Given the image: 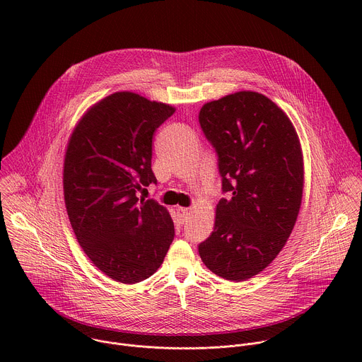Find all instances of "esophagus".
<instances>
[{"instance_id":"esophagus-1","label":"esophagus","mask_w":362,"mask_h":362,"mask_svg":"<svg viewBox=\"0 0 362 362\" xmlns=\"http://www.w3.org/2000/svg\"><path fill=\"white\" fill-rule=\"evenodd\" d=\"M176 216H177V222L180 225H183L187 221V218L190 216V209L189 208H177L176 209Z\"/></svg>"}]
</instances>
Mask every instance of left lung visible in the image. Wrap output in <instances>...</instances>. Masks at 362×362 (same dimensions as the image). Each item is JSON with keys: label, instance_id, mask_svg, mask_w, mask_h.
Returning a JSON list of instances; mask_svg holds the SVG:
<instances>
[{"label": "left lung", "instance_id": "1", "mask_svg": "<svg viewBox=\"0 0 362 362\" xmlns=\"http://www.w3.org/2000/svg\"><path fill=\"white\" fill-rule=\"evenodd\" d=\"M199 123L230 194L216 204L199 255L218 276L246 281L275 259L295 226L303 190L299 137L285 112L256 91L206 103Z\"/></svg>", "mask_w": 362, "mask_h": 362}]
</instances>
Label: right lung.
Listing matches in <instances>:
<instances>
[{"mask_svg": "<svg viewBox=\"0 0 362 362\" xmlns=\"http://www.w3.org/2000/svg\"><path fill=\"white\" fill-rule=\"evenodd\" d=\"M175 110L117 91L83 115L67 144L63 187L71 228L94 267L122 284L156 272L175 238L165 206L137 197L158 182L151 140Z\"/></svg>", "mask_w": 362, "mask_h": 362, "instance_id": "right-lung-1", "label": "right lung"}]
</instances>
